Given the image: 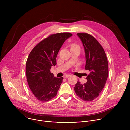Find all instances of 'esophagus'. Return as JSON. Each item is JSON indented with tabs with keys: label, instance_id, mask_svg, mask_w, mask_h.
Segmentation results:
<instances>
[{
	"label": "esophagus",
	"instance_id": "34e87169",
	"mask_svg": "<svg viewBox=\"0 0 130 130\" xmlns=\"http://www.w3.org/2000/svg\"><path fill=\"white\" fill-rule=\"evenodd\" d=\"M69 76H70V75H65V76H64V78H68Z\"/></svg>",
	"mask_w": 130,
	"mask_h": 130
}]
</instances>
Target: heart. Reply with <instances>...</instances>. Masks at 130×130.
Wrapping results in <instances>:
<instances>
[{"label":"heart","instance_id":"1","mask_svg":"<svg viewBox=\"0 0 130 130\" xmlns=\"http://www.w3.org/2000/svg\"><path fill=\"white\" fill-rule=\"evenodd\" d=\"M72 47H79L77 45H76V44H73L72 45Z\"/></svg>","mask_w":130,"mask_h":130}]
</instances>
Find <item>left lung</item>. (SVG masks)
<instances>
[{
	"instance_id": "left-lung-1",
	"label": "left lung",
	"mask_w": 130,
	"mask_h": 130,
	"mask_svg": "<svg viewBox=\"0 0 130 130\" xmlns=\"http://www.w3.org/2000/svg\"><path fill=\"white\" fill-rule=\"evenodd\" d=\"M85 51V69L89 71L84 84L78 81L74 87L77 95L85 101L97 98L105 84L108 75V62L105 51L99 43L91 35L79 33Z\"/></svg>"
}]
</instances>
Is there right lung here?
I'll use <instances>...</instances> for the list:
<instances>
[{"label":"right lung","mask_w":130,"mask_h":130,"mask_svg":"<svg viewBox=\"0 0 130 130\" xmlns=\"http://www.w3.org/2000/svg\"><path fill=\"white\" fill-rule=\"evenodd\" d=\"M72 35L70 33L52 34L40 42L30 53L26 65L27 79L38 100L48 101L57 95L63 78L54 77L50 69L57 64L56 58L60 48Z\"/></svg>","instance_id":"1"}]
</instances>
